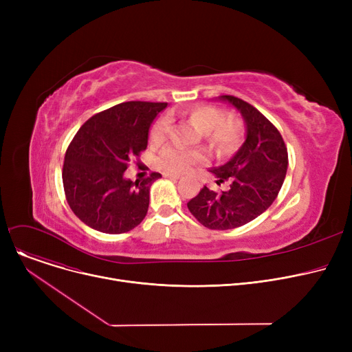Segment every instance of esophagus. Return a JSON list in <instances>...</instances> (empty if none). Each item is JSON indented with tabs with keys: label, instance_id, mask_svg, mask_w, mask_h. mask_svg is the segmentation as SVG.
I'll return each mask as SVG.
<instances>
[{
	"label": "esophagus",
	"instance_id": "1",
	"mask_svg": "<svg viewBox=\"0 0 352 352\" xmlns=\"http://www.w3.org/2000/svg\"><path fill=\"white\" fill-rule=\"evenodd\" d=\"M164 178H170V179H178L179 174H174V173H164L162 174Z\"/></svg>",
	"mask_w": 352,
	"mask_h": 352
}]
</instances>
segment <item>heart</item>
I'll use <instances>...</instances> for the list:
<instances>
[{
  "label": "heart",
  "mask_w": 352,
  "mask_h": 352,
  "mask_svg": "<svg viewBox=\"0 0 352 352\" xmlns=\"http://www.w3.org/2000/svg\"><path fill=\"white\" fill-rule=\"evenodd\" d=\"M190 120L207 133L210 141L219 153H228L238 145L241 138V124L235 118H224V111L214 105H197L190 111ZM170 121L161 118L153 128L151 141L161 144L168 134ZM206 160V154L197 150H184L178 146H168L161 153L158 165L164 171L182 173L190 170L197 162Z\"/></svg>",
  "instance_id": "obj_1"
}]
</instances>
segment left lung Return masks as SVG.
I'll return each mask as SVG.
<instances>
[{
	"mask_svg": "<svg viewBox=\"0 0 352 352\" xmlns=\"http://www.w3.org/2000/svg\"><path fill=\"white\" fill-rule=\"evenodd\" d=\"M218 100L235 107L245 122V141L224 165L211 168L224 191L204 186L188 201L190 212L210 230L241 227L267 211L278 195L287 174L288 153L276 129L256 108L232 96Z\"/></svg>",
	"mask_w": 352,
	"mask_h": 352,
	"instance_id": "obj_1",
	"label": "left lung"
}]
</instances>
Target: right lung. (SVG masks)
Instances as JSON below:
<instances>
[{
	"instance_id": "1",
	"label": "right lung",
	"mask_w": 352,
	"mask_h": 352,
	"mask_svg": "<svg viewBox=\"0 0 352 352\" xmlns=\"http://www.w3.org/2000/svg\"><path fill=\"white\" fill-rule=\"evenodd\" d=\"M166 102L128 101L91 117L72 138L64 158L68 206L84 224L105 234L131 231L145 218L150 188L161 177L135 182L128 164L148 145V133Z\"/></svg>"
}]
</instances>
